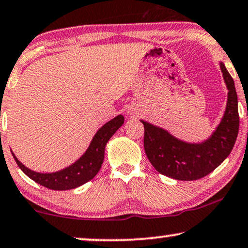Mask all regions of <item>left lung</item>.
<instances>
[{
    "label": "left lung",
    "instance_id": "8db88e82",
    "mask_svg": "<svg viewBox=\"0 0 248 248\" xmlns=\"http://www.w3.org/2000/svg\"><path fill=\"white\" fill-rule=\"evenodd\" d=\"M220 68L228 90L227 107L219 126L206 140L187 143L141 120L145 153L157 172L176 180H197L212 172L232 152L239 130L238 100L235 82L222 62Z\"/></svg>",
    "mask_w": 248,
    "mask_h": 248
}]
</instances>
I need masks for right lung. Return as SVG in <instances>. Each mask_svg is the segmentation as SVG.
I'll return each mask as SVG.
<instances>
[{"label":"right lung","instance_id":"right-lung-1","mask_svg":"<svg viewBox=\"0 0 248 248\" xmlns=\"http://www.w3.org/2000/svg\"><path fill=\"white\" fill-rule=\"evenodd\" d=\"M124 118L121 114L108 121L96 131L85 153L71 166L64 168L60 171H57V172H36V171H32L29 168L25 167L16 157L13 152L12 155L18 167L35 183L53 190L74 189V188H77L86 184L87 181L92 180L96 176L101 169L102 163H103L104 150L107 143L113 136L115 131L124 124Z\"/></svg>","mask_w":248,"mask_h":248}]
</instances>
